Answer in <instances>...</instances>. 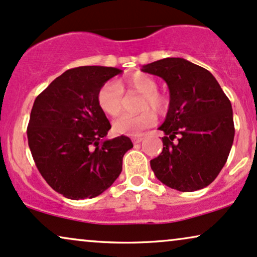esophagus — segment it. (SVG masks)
I'll return each instance as SVG.
<instances>
[{"mask_svg":"<svg viewBox=\"0 0 257 257\" xmlns=\"http://www.w3.org/2000/svg\"><path fill=\"white\" fill-rule=\"evenodd\" d=\"M142 141H143V138H142V137H134V138H132V142H134V144H139Z\"/></svg>","mask_w":257,"mask_h":257,"instance_id":"1","label":"esophagus"}]
</instances>
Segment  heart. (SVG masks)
Returning a JSON list of instances; mask_svg holds the SVG:
<instances>
[{
    "label": "heart",
    "instance_id": "obj_1",
    "mask_svg": "<svg viewBox=\"0 0 257 257\" xmlns=\"http://www.w3.org/2000/svg\"><path fill=\"white\" fill-rule=\"evenodd\" d=\"M125 87L127 91H136L142 94L139 108L142 110L136 115H121L114 120L113 131L118 135L138 136L145 128L151 127L156 122L154 113L147 108H151L154 112L161 113L166 108V100L161 96L158 91V84L153 77L143 72H136L126 80ZM123 84L115 81L106 82L97 93V104L100 109L108 116L119 115L122 108Z\"/></svg>",
    "mask_w": 257,
    "mask_h": 257
}]
</instances>
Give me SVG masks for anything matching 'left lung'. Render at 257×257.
<instances>
[{
  "label": "left lung",
  "instance_id": "8db88e82",
  "mask_svg": "<svg viewBox=\"0 0 257 257\" xmlns=\"http://www.w3.org/2000/svg\"><path fill=\"white\" fill-rule=\"evenodd\" d=\"M162 77L169 88L163 150L150 161L161 182L193 192L214 181L235 137L232 107L214 76L183 58H164L142 69Z\"/></svg>",
  "mask_w": 257,
  "mask_h": 257
}]
</instances>
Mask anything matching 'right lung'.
Instances as JSON below:
<instances>
[{"mask_svg": "<svg viewBox=\"0 0 257 257\" xmlns=\"http://www.w3.org/2000/svg\"><path fill=\"white\" fill-rule=\"evenodd\" d=\"M120 72L108 66L69 69L34 101L28 147L41 176L65 198L103 193L121 173L123 155L134 148L126 136L101 142L110 123L97 104V93Z\"/></svg>", "mask_w": 257, "mask_h": 257, "instance_id": "obj_1", "label": "right lung"}]
</instances>
